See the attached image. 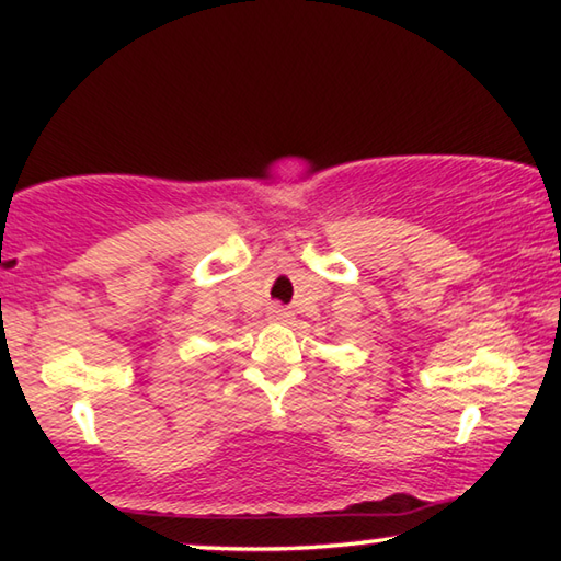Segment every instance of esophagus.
<instances>
[{"mask_svg": "<svg viewBox=\"0 0 561 561\" xmlns=\"http://www.w3.org/2000/svg\"><path fill=\"white\" fill-rule=\"evenodd\" d=\"M267 319L272 321V324H284V321H289L291 319V314L287 309H282V307H272L270 309V314H267Z\"/></svg>", "mask_w": 561, "mask_h": 561, "instance_id": "1", "label": "esophagus"}]
</instances>
